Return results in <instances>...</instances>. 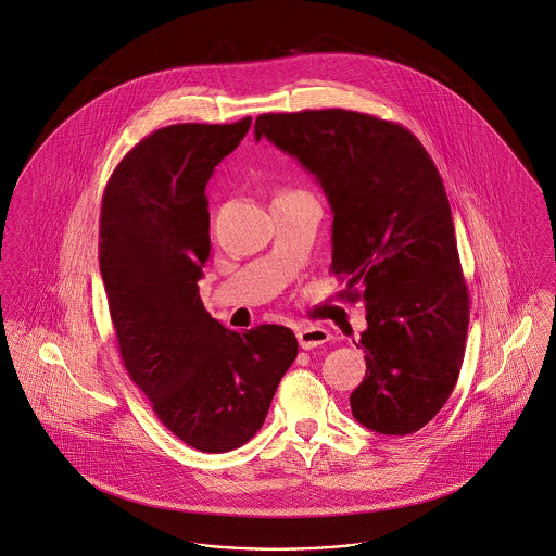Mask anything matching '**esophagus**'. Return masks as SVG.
<instances>
[{"mask_svg": "<svg viewBox=\"0 0 556 556\" xmlns=\"http://www.w3.org/2000/svg\"><path fill=\"white\" fill-rule=\"evenodd\" d=\"M298 344L302 350H311V348H318V345L327 344L331 340V333L325 327H304L298 333Z\"/></svg>", "mask_w": 556, "mask_h": 556, "instance_id": "esophagus-1", "label": "esophagus"}]
</instances>
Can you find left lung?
Returning a JSON list of instances; mask_svg holds the SVG:
<instances>
[{
	"mask_svg": "<svg viewBox=\"0 0 556 556\" xmlns=\"http://www.w3.org/2000/svg\"><path fill=\"white\" fill-rule=\"evenodd\" d=\"M317 177L333 212L329 273L367 304L358 424L408 435L446 404L465 356L469 290L442 177L406 127L342 108L268 112L254 125Z\"/></svg>",
	"mask_w": 556,
	"mask_h": 556,
	"instance_id": "left-lung-1",
	"label": "left lung"
}]
</instances>
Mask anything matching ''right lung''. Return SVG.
I'll return each mask as SVG.
<instances>
[{"instance_id":"right-lung-1","label":"right lung","mask_w":556,"mask_h":556,"mask_svg":"<svg viewBox=\"0 0 556 556\" xmlns=\"http://www.w3.org/2000/svg\"><path fill=\"white\" fill-rule=\"evenodd\" d=\"M250 123L143 137L108 179L100 212V270L125 369L164 427L200 452L252 440L298 356L288 327L231 331L198 290L211 256L206 184Z\"/></svg>"}]
</instances>
